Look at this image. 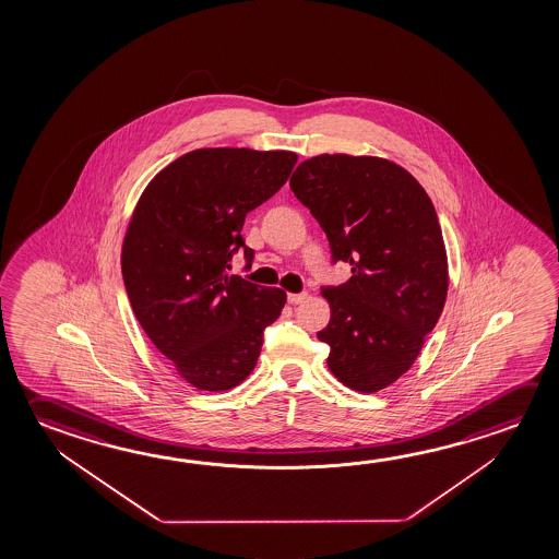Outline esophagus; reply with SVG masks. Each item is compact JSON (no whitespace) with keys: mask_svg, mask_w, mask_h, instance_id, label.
I'll use <instances>...</instances> for the list:
<instances>
[{"mask_svg":"<svg viewBox=\"0 0 559 559\" xmlns=\"http://www.w3.org/2000/svg\"><path fill=\"white\" fill-rule=\"evenodd\" d=\"M306 298H308V293L288 294V304L298 306V304H302Z\"/></svg>","mask_w":559,"mask_h":559,"instance_id":"1","label":"esophagus"}]
</instances>
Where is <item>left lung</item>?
I'll list each match as a JSON object with an SVG mask.
<instances>
[{"label": "left lung", "instance_id": "left-lung-1", "mask_svg": "<svg viewBox=\"0 0 559 559\" xmlns=\"http://www.w3.org/2000/svg\"><path fill=\"white\" fill-rule=\"evenodd\" d=\"M296 199L345 261L347 283L321 288L331 320L318 333L341 384L374 394L419 357L449 293V261L429 194L384 157L321 154L296 167Z\"/></svg>", "mask_w": 559, "mask_h": 559}]
</instances>
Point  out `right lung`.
<instances>
[{
  "instance_id": "1",
  "label": "right lung",
  "mask_w": 559,
  "mask_h": 559,
  "mask_svg": "<svg viewBox=\"0 0 559 559\" xmlns=\"http://www.w3.org/2000/svg\"><path fill=\"white\" fill-rule=\"evenodd\" d=\"M294 152L201 147L147 183L122 241V278L142 330L177 374L226 392L255 368L286 293L228 275L248 212L288 179Z\"/></svg>"
}]
</instances>
